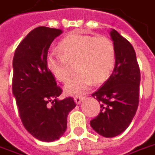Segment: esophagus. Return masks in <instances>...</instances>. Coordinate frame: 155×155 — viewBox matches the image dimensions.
I'll return each instance as SVG.
<instances>
[{
  "instance_id": "1",
  "label": "esophagus",
  "mask_w": 155,
  "mask_h": 155,
  "mask_svg": "<svg viewBox=\"0 0 155 155\" xmlns=\"http://www.w3.org/2000/svg\"><path fill=\"white\" fill-rule=\"evenodd\" d=\"M84 99V97L83 96H74V102L76 104H80L81 102V101Z\"/></svg>"
}]
</instances>
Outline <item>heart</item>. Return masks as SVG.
I'll return each instance as SVG.
<instances>
[{
    "label": "heart",
    "mask_w": 155,
    "mask_h": 155,
    "mask_svg": "<svg viewBox=\"0 0 155 155\" xmlns=\"http://www.w3.org/2000/svg\"><path fill=\"white\" fill-rule=\"evenodd\" d=\"M58 48L61 53H49L46 65L56 80L65 83L72 72L71 64H75L79 72L64 87L69 96L85 92L93 81L99 84L107 81L115 65V46L108 37L72 32L59 42Z\"/></svg>",
    "instance_id": "1"
}]
</instances>
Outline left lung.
<instances>
[{"mask_svg":"<svg viewBox=\"0 0 155 155\" xmlns=\"http://www.w3.org/2000/svg\"><path fill=\"white\" fill-rule=\"evenodd\" d=\"M110 35L115 46V67L107 81L91 95L101 103V109L90 122L93 129L106 138L117 136L129 126L138 109L140 84L133 45L114 29Z\"/></svg>","mask_w":155,"mask_h":155,"instance_id":"left-lung-1","label":"left lung"}]
</instances>
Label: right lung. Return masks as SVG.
<instances>
[{
  "mask_svg": "<svg viewBox=\"0 0 155 155\" xmlns=\"http://www.w3.org/2000/svg\"><path fill=\"white\" fill-rule=\"evenodd\" d=\"M61 29L38 27L17 46L13 58L12 92L21 123L40 141L59 139L67 128V117L76 104L73 97L59 101L62 89L46 65L48 48Z\"/></svg>",
  "mask_w": 155,
  "mask_h": 155,
  "instance_id": "right-lung-1",
  "label": "right lung"
}]
</instances>
